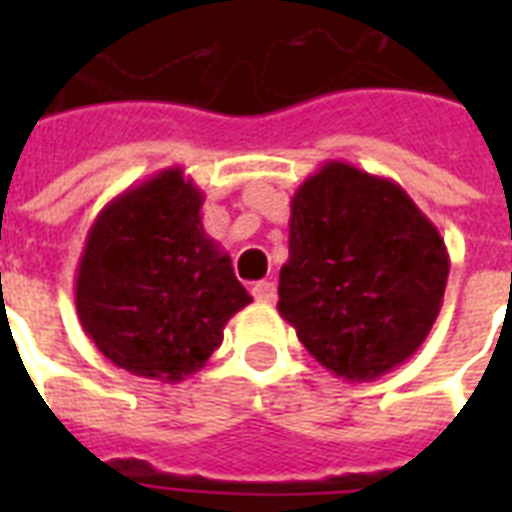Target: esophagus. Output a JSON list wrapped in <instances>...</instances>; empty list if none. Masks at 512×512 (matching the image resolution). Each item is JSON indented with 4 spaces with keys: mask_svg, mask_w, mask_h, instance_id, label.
I'll use <instances>...</instances> for the list:
<instances>
[{
    "mask_svg": "<svg viewBox=\"0 0 512 512\" xmlns=\"http://www.w3.org/2000/svg\"><path fill=\"white\" fill-rule=\"evenodd\" d=\"M252 295L260 303H273L276 300V284L273 281H257L255 287H252Z\"/></svg>",
    "mask_w": 512,
    "mask_h": 512,
    "instance_id": "1",
    "label": "esophagus"
}]
</instances>
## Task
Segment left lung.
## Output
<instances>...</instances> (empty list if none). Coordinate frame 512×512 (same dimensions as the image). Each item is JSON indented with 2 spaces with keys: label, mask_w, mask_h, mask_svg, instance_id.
Masks as SVG:
<instances>
[{
  "label": "left lung",
  "mask_w": 512,
  "mask_h": 512,
  "mask_svg": "<svg viewBox=\"0 0 512 512\" xmlns=\"http://www.w3.org/2000/svg\"><path fill=\"white\" fill-rule=\"evenodd\" d=\"M446 279L441 233L388 177L327 162L292 196L279 313L342 380L372 382L412 358Z\"/></svg>",
  "instance_id": "1"
}]
</instances>
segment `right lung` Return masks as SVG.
Wrapping results in <instances>:
<instances>
[{
  "mask_svg": "<svg viewBox=\"0 0 512 512\" xmlns=\"http://www.w3.org/2000/svg\"><path fill=\"white\" fill-rule=\"evenodd\" d=\"M201 204L191 177L170 167L108 201L87 233L76 316L130 374L191 377L220 348L228 319L252 303L228 252L204 233Z\"/></svg>",
  "mask_w": 512,
  "mask_h": 512,
  "instance_id": "add662e5",
  "label": "right lung"
}]
</instances>
